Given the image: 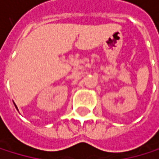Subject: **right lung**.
Returning a JSON list of instances; mask_svg holds the SVG:
<instances>
[{
	"instance_id": "1",
	"label": "right lung",
	"mask_w": 159,
	"mask_h": 159,
	"mask_svg": "<svg viewBox=\"0 0 159 159\" xmlns=\"http://www.w3.org/2000/svg\"><path fill=\"white\" fill-rule=\"evenodd\" d=\"M15 107H16V106H15Z\"/></svg>"
}]
</instances>
